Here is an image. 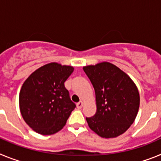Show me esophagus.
Returning a JSON list of instances; mask_svg holds the SVG:
<instances>
[{
	"label": "esophagus",
	"mask_w": 161,
	"mask_h": 161,
	"mask_svg": "<svg viewBox=\"0 0 161 161\" xmlns=\"http://www.w3.org/2000/svg\"><path fill=\"white\" fill-rule=\"evenodd\" d=\"M82 106H83V102H79L77 104H76V107H77L78 109H80Z\"/></svg>",
	"instance_id": "34e87169"
}]
</instances>
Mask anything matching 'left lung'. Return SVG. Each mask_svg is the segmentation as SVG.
Wrapping results in <instances>:
<instances>
[{"label":"left lung","mask_w":161,"mask_h":161,"mask_svg":"<svg viewBox=\"0 0 161 161\" xmlns=\"http://www.w3.org/2000/svg\"><path fill=\"white\" fill-rule=\"evenodd\" d=\"M95 90L97 112L86 118L92 130L102 138H114L134 123L139 107L136 85L124 72L107 62L83 68Z\"/></svg>","instance_id":"left-lung-1"}]
</instances>
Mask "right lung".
<instances>
[{"instance_id": "1", "label": "right lung", "mask_w": 161, "mask_h": 161, "mask_svg": "<svg viewBox=\"0 0 161 161\" xmlns=\"http://www.w3.org/2000/svg\"><path fill=\"white\" fill-rule=\"evenodd\" d=\"M73 70L71 66L50 63L24 82L19 94L20 110L25 123L37 133L49 136L60 130L76 108L64 86Z\"/></svg>"}]
</instances>
